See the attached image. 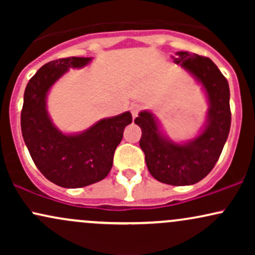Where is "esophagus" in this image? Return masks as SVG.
<instances>
[{
    "instance_id": "1",
    "label": "esophagus",
    "mask_w": 255,
    "mask_h": 255,
    "mask_svg": "<svg viewBox=\"0 0 255 255\" xmlns=\"http://www.w3.org/2000/svg\"><path fill=\"white\" fill-rule=\"evenodd\" d=\"M129 110H130L131 115H133V118H136L137 114H139V111L141 110V105H140V104H136V103L130 104Z\"/></svg>"
}]
</instances>
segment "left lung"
Here are the masks:
<instances>
[{"mask_svg": "<svg viewBox=\"0 0 255 255\" xmlns=\"http://www.w3.org/2000/svg\"><path fill=\"white\" fill-rule=\"evenodd\" d=\"M172 58L205 91L209 109L203 128L193 139L175 142L162 133L151 111H141L134 122L141 128L139 145L152 176L171 186H189L207 176L221 156L230 130V91L228 80L209 57L177 51Z\"/></svg>", "mask_w": 255, "mask_h": 255, "instance_id": "obj_1", "label": "left lung"}]
</instances>
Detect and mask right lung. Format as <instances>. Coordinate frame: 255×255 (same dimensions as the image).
<instances>
[{"label":"right lung","instance_id":"1","mask_svg":"<svg viewBox=\"0 0 255 255\" xmlns=\"http://www.w3.org/2000/svg\"><path fill=\"white\" fill-rule=\"evenodd\" d=\"M91 57H67L44 64L28 81L21 110L22 137L39 171L64 188H80L109 174L114 153L131 114L99 120L86 130L64 134L52 124L46 109L49 90L69 68H83Z\"/></svg>","mask_w":255,"mask_h":255}]
</instances>
